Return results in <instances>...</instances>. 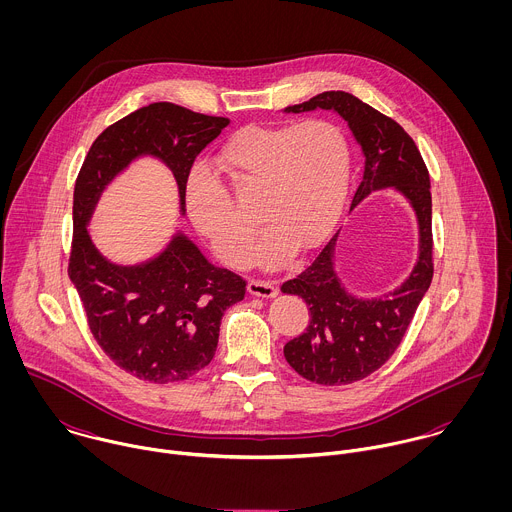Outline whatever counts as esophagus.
Segmentation results:
<instances>
[{"label":"esophagus","mask_w":512,"mask_h":512,"mask_svg":"<svg viewBox=\"0 0 512 512\" xmlns=\"http://www.w3.org/2000/svg\"><path fill=\"white\" fill-rule=\"evenodd\" d=\"M248 292L252 295H258V297H274L278 290L272 282H262V280H250L248 284Z\"/></svg>","instance_id":"obj_1"}]
</instances>
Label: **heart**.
Returning a JSON list of instances; mask_svg holds the SVG:
<instances>
[{"mask_svg": "<svg viewBox=\"0 0 512 512\" xmlns=\"http://www.w3.org/2000/svg\"><path fill=\"white\" fill-rule=\"evenodd\" d=\"M215 161L238 191H258V213L268 226L252 258L266 268L278 266L293 246L307 250L323 240L347 203L353 151L345 130L329 120L242 128L222 144ZM185 207L226 264H248L254 220L217 179L195 171L185 185Z\"/></svg>", "mask_w": 512, "mask_h": 512, "instance_id": "heart-1", "label": "heart"}]
</instances>
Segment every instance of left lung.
Here are the masks:
<instances>
[{
	"label": "left lung",
	"mask_w": 512,
	"mask_h": 512,
	"mask_svg": "<svg viewBox=\"0 0 512 512\" xmlns=\"http://www.w3.org/2000/svg\"><path fill=\"white\" fill-rule=\"evenodd\" d=\"M317 108L337 112L363 149L365 173L351 209L370 193L392 187L408 201L418 220L416 264L392 292L378 297L347 292L335 270L339 232L303 272L282 286V292L299 295L311 311L307 329L286 343V361L311 382L339 386L365 378L392 357L432 284V193L420 149L398 122L343 90L321 92L288 106L286 112L301 114Z\"/></svg>",
	"instance_id": "1"
}]
</instances>
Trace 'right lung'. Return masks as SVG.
<instances>
[{
	"label": "right lung",
	"mask_w": 512,
	"mask_h": 512,
	"mask_svg": "<svg viewBox=\"0 0 512 512\" xmlns=\"http://www.w3.org/2000/svg\"><path fill=\"white\" fill-rule=\"evenodd\" d=\"M226 126L228 118L153 102L94 140L74 183L69 278L102 351L142 380L177 382L209 365L222 315L244 299L246 282L211 264L179 230L157 256L122 266L100 254L86 226L106 187L146 155L171 169L185 215L189 171Z\"/></svg>",
	"instance_id": "1"
}]
</instances>
